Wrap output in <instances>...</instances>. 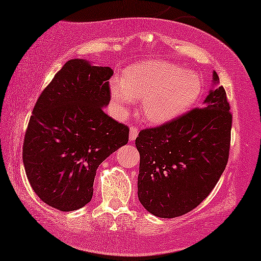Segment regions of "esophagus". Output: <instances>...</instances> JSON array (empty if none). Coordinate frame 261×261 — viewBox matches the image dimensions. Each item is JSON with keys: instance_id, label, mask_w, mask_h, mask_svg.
<instances>
[{"instance_id": "1", "label": "esophagus", "mask_w": 261, "mask_h": 261, "mask_svg": "<svg viewBox=\"0 0 261 261\" xmlns=\"http://www.w3.org/2000/svg\"><path fill=\"white\" fill-rule=\"evenodd\" d=\"M139 135V129L135 126H130L129 128V141H134Z\"/></svg>"}]
</instances>
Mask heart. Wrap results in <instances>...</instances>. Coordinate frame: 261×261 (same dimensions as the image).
<instances>
[{"mask_svg":"<svg viewBox=\"0 0 261 261\" xmlns=\"http://www.w3.org/2000/svg\"><path fill=\"white\" fill-rule=\"evenodd\" d=\"M202 80L195 72L167 61L150 59L127 69L121 80L111 82L115 105L125 111L141 100L143 117L151 123H163L182 115L197 101Z\"/></svg>","mask_w":261,"mask_h":261,"instance_id":"b5f03b06","label":"heart"}]
</instances>
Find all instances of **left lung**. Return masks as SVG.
<instances>
[{"mask_svg":"<svg viewBox=\"0 0 261 261\" xmlns=\"http://www.w3.org/2000/svg\"><path fill=\"white\" fill-rule=\"evenodd\" d=\"M212 79L217 85L215 71ZM231 126L230 105L219 86L210 90L202 108L140 132L138 196L144 209L174 218L199 205L227 164Z\"/></svg>","mask_w":261,"mask_h":261,"instance_id":"8db88e82","label":"left lung"}]
</instances>
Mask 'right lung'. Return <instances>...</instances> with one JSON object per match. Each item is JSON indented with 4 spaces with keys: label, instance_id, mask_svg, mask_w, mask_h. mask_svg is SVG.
Returning <instances> with one entry per match:
<instances>
[{
    "label": "right lung",
    "instance_id": "right-lung-1",
    "mask_svg": "<svg viewBox=\"0 0 261 261\" xmlns=\"http://www.w3.org/2000/svg\"><path fill=\"white\" fill-rule=\"evenodd\" d=\"M113 70L70 59L34 107L23 143L27 177L44 203L61 211L85 206L98 167L128 142L129 129L103 112Z\"/></svg>",
    "mask_w": 261,
    "mask_h": 261
}]
</instances>
